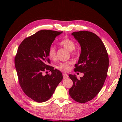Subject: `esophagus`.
<instances>
[{"label":"esophagus","instance_id":"1","mask_svg":"<svg viewBox=\"0 0 122 122\" xmlns=\"http://www.w3.org/2000/svg\"><path fill=\"white\" fill-rule=\"evenodd\" d=\"M63 79H66V78H68V74H66V73H63Z\"/></svg>","mask_w":122,"mask_h":122}]
</instances>
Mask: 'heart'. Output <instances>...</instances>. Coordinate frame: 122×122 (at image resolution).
<instances>
[{"mask_svg":"<svg viewBox=\"0 0 122 122\" xmlns=\"http://www.w3.org/2000/svg\"><path fill=\"white\" fill-rule=\"evenodd\" d=\"M60 45L67 50L71 51L73 52L76 48V45L74 41L69 38H66L62 40L60 42ZM48 56L51 59L54 60L56 58V48L53 46H51L48 50ZM71 64V62H66L61 63L57 66L58 68L60 70L67 71L69 70L70 68V65Z\"/></svg>","mask_w":122,"mask_h":122,"instance_id":"heart-1","label":"heart"}]
</instances>
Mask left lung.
I'll return each mask as SVG.
<instances>
[{"instance_id":"1","label":"left lung","mask_w":122,"mask_h":122,"mask_svg":"<svg viewBox=\"0 0 122 122\" xmlns=\"http://www.w3.org/2000/svg\"><path fill=\"white\" fill-rule=\"evenodd\" d=\"M81 48L75 72L84 73L77 79L76 75L69 74L73 85L69 91L76 102L85 103L94 98L100 92L107 76L109 60L107 49L101 39L87 31L72 33Z\"/></svg>"}]
</instances>
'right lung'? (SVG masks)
Here are the masks:
<instances>
[{
	"mask_svg": "<svg viewBox=\"0 0 122 122\" xmlns=\"http://www.w3.org/2000/svg\"><path fill=\"white\" fill-rule=\"evenodd\" d=\"M62 31L42 30L26 38L18 47L15 58L19 84L25 94L33 101L44 102L50 98L63 79L61 72L47 65L48 50ZM50 71L51 74L42 73Z\"/></svg>",
	"mask_w": 122,
	"mask_h": 122,
	"instance_id": "obj_1",
	"label": "right lung"
}]
</instances>
